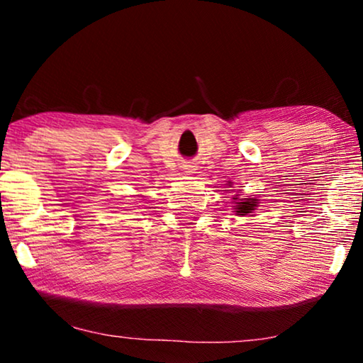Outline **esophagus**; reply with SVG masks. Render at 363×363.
<instances>
[{
  "label": "esophagus",
  "mask_w": 363,
  "mask_h": 363,
  "mask_svg": "<svg viewBox=\"0 0 363 363\" xmlns=\"http://www.w3.org/2000/svg\"><path fill=\"white\" fill-rule=\"evenodd\" d=\"M184 169H186V173H192L194 167H192V164H186V167H184Z\"/></svg>",
  "instance_id": "1"
}]
</instances>
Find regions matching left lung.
Here are the masks:
<instances>
[{
	"label": "left lung",
	"mask_w": 363,
	"mask_h": 363,
	"mask_svg": "<svg viewBox=\"0 0 363 363\" xmlns=\"http://www.w3.org/2000/svg\"><path fill=\"white\" fill-rule=\"evenodd\" d=\"M256 206V200L255 199H243L242 201H237V213L240 214V216H245V214H250L253 213Z\"/></svg>",
	"instance_id": "left-lung-1"
}]
</instances>
